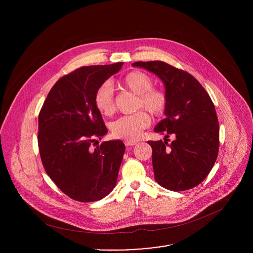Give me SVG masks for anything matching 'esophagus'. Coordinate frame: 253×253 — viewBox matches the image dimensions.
<instances>
[{
	"label": "esophagus",
	"mask_w": 253,
	"mask_h": 253,
	"mask_svg": "<svg viewBox=\"0 0 253 253\" xmlns=\"http://www.w3.org/2000/svg\"><path fill=\"white\" fill-rule=\"evenodd\" d=\"M137 144L136 141H132V140H125V145L126 146H134Z\"/></svg>",
	"instance_id": "1"
}]
</instances>
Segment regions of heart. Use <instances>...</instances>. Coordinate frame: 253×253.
<instances>
[{"instance_id":"obj_1","label":"heart","mask_w":253,"mask_h":253,"mask_svg":"<svg viewBox=\"0 0 253 253\" xmlns=\"http://www.w3.org/2000/svg\"><path fill=\"white\" fill-rule=\"evenodd\" d=\"M122 84L136 94L135 109H145L154 116H162L166 112L169 103L168 95L163 89L154 87V80L147 73L131 71L123 78ZM94 103L102 115L111 116L115 112V94L109 82L103 83L96 89ZM149 125V115L144 110H139L114 121L111 124V130L116 138L135 140Z\"/></svg>"}]
</instances>
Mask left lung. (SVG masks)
<instances>
[{
    "label": "left lung",
    "instance_id": "8db88e82",
    "mask_svg": "<svg viewBox=\"0 0 253 253\" xmlns=\"http://www.w3.org/2000/svg\"><path fill=\"white\" fill-rule=\"evenodd\" d=\"M165 84L167 118L154 128L175 140L148 141L156 181L170 191L198 186L213 168L219 151V124L214 104L203 85L186 71L163 61L134 62Z\"/></svg>",
    "mask_w": 253,
    "mask_h": 253
}]
</instances>
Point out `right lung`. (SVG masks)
<instances>
[{
  "label": "right lung",
  "instance_id": "obj_1",
  "mask_svg": "<svg viewBox=\"0 0 253 253\" xmlns=\"http://www.w3.org/2000/svg\"><path fill=\"white\" fill-rule=\"evenodd\" d=\"M123 62L85 66L60 78L39 113L38 145L45 172L69 198L81 203L103 199L116 186L126 146L97 145L107 133L95 107L96 89Z\"/></svg>",
  "mask_w": 253,
  "mask_h": 253
}]
</instances>
